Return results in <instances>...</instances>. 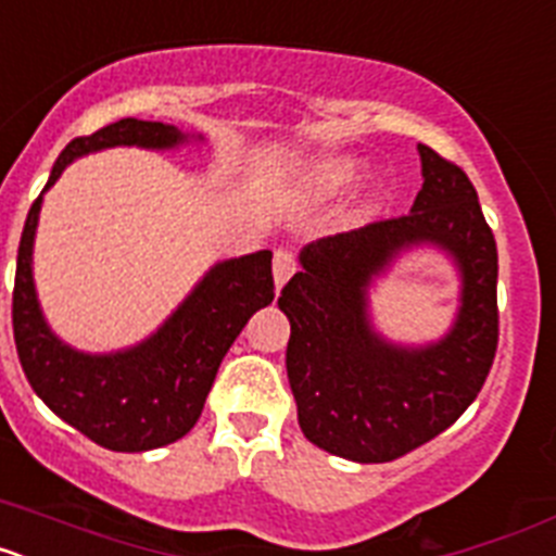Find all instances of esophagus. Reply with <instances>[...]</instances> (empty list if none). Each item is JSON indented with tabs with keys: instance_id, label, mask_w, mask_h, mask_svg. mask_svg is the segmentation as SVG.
<instances>
[{
	"instance_id": "esophagus-1",
	"label": "esophagus",
	"mask_w": 556,
	"mask_h": 556,
	"mask_svg": "<svg viewBox=\"0 0 556 556\" xmlns=\"http://www.w3.org/2000/svg\"><path fill=\"white\" fill-rule=\"evenodd\" d=\"M298 269V262H294V253L287 248H278L273 253V275H275V287L281 289L283 283L289 281Z\"/></svg>"
}]
</instances>
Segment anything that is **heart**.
<instances>
[{"mask_svg":"<svg viewBox=\"0 0 556 556\" xmlns=\"http://www.w3.org/2000/svg\"><path fill=\"white\" fill-rule=\"evenodd\" d=\"M356 169H358V166L353 164V161H342V164L331 166V172H328V175H331L333 180H339V184H342V180L353 178V175H356Z\"/></svg>","mask_w":556,"mask_h":556,"instance_id":"obj_1","label":"heart"}]
</instances>
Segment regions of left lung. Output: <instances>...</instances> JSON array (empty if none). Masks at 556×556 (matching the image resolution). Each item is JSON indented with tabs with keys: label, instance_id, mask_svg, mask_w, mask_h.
<instances>
[{
	"label": "left lung",
	"instance_id": "8db88e82",
	"mask_svg": "<svg viewBox=\"0 0 556 556\" xmlns=\"http://www.w3.org/2000/svg\"><path fill=\"white\" fill-rule=\"evenodd\" d=\"M424 189L409 214L326 236L281 289L287 372L306 440L353 462H392L443 434L476 401L498 348V250L479 194L454 161L420 144ZM448 249L463 273L450 337L395 349L366 320V287L404 247Z\"/></svg>",
	"mask_w": 556,
	"mask_h": 556
}]
</instances>
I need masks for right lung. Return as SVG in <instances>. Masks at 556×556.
I'll return each mask as SVG.
<instances>
[{"instance_id":"1","label":"right lung","mask_w":556,"mask_h":556,"mask_svg":"<svg viewBox=\"0 0 556 556\" xmlns=\"http://www.w3.org/2000/svg\"><path fill=\"white\" fill-rule=\"evenodd\" d=\"M184 139L178 127L164 122H113L68 141L43 191L86 152L119 144L164 150ZM43 191L29 205L13 283V339L29 387L61 420L108 451L139 454L175 443L198 424L233 339L258 308L273 303V253L258 250L217 264L147 342L122 353L88 356L49 331L36 301L29 264Z\"/></svg>"}]
</instances>
